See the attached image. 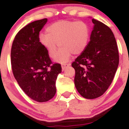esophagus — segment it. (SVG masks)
I'll use <instances>...</instances> for the list:
<instances>
[{
    "instance_id": "esophagus-1",
    "label": "esophagus",
    "mask_w": 129,
    "mask_h": 129,
    "mask_svg": "<svg viewBox=\"0 0 129 129\" xmlns=\"http://www.w3.org/2000/svg\"><path fill=\"white\" fill-rule=\"evenodd\" d=\"M71 64L70 63H69V64H62V70H65L66 68H67V67H69V66H70Z\"/></svg>"
}]
</instances>
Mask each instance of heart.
<instances>
[{"mask_svg":"<svg viewBox=\"0 0 129 129\" xmlns=\"http://www.w3.org/2000/svg\"><path fill=\"white\" fill-rule=\"evenodd\" d=\"M90 28L85 21L62 20L53 23L46 28V33H41L39 41L51 58L55 57L58 46L60 48L56 60L66 63L72 53L79 55L87 47L90 38Z\"/></svg>","mask_w":129,"mask_h":129,"instance_id":"1","label":"heart"}]
</instances>
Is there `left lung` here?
<instances>
[{
  "instance_id": "left-lung-1",
  "label": "left lung",
  "mask_w": 129,
  "mask_h": 129,
  "mask_svg": "<svg viewBox=\"0 0 129 129\" xmlns=\"http://www.w3.org/2000/svg\"><path fill=\"white\" fill-rule=\"evenodd\" d=\"M93 30L83 52L72 63L75 69L74 85L82 97L97 98L111 84L119 63L115 36L107 25L92 19Z\"/></svg>"
}]
</instances>
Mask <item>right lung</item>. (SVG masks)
<instances>
[{
  "mask_svg": "<svg viewBox=\"0 0 129 129\" xmlns=\"http://www.w3.org/2000/svg\"><path fill=\"white\" fill-rule=\"evenodd\" d=\"M48 19L34 21L15 36L11 51L13 74L23 91L37 102H46L56 93V81L62 72L39 41V32Z\"/></svg>",
  "mask_w": 129,
  "mask_h": 129,
  "instance_id": "1",
  "label": "right lung"
}]
</instances>
